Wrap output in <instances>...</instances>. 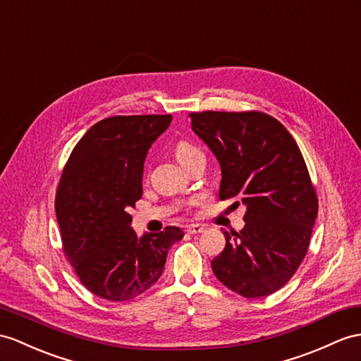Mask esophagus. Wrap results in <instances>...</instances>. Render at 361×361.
<instances>
[{
	"label": "esophagus",
	"instance_id": "1",
	"mask_svg": "<svg viewBox=\"0 0 361 361\" xmlns=\"http://www.w3.org/2000/svg\"><path fill=\"white\" fill-rule=\"evenodd\" d=\"M204 230H205L204 225H199V224H191V225L187 226V233L188 234H199V233H202Z\"/></svg>",
	"mask_w": 361,
	"mask_h": 361
}]
</instances>
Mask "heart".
<instances>
[{
  "label": "heart",
  "instance_id": "obj_1",
  "mask_svg": "<svg viewBox=\"0 0 361 361\" xmlns=\"http://www.w3.org/2000/svg\"><path fill=\"white\" fill-rule=\"evenodd\" d=\"M199 154H202L199 152V148L187 142V140H179V142L174 147V156L180 165L187 164L190 159H192V157H196Z\"/></svg>",
  "mask_w": 361,
  "mask_h": 361
}]
</instances>
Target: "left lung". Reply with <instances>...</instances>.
Returning a JSON list of instances; mask_svg holds the SVG:
<instances>
[{
	"mask_svg": "<svg viewBox=\"0 0 361 361\" xmlns=\"http://www.w3.org/2000/svg\"><path fill=\"white\" fill-rule=\"evenodd\" d=\"M190 118L221 164L219 197L247 208L243 230L224 231L225 248L211 262L214 276L248 298L276 293L303 262L319 211L300 148L262 111H202Z\"/></svg>",
	"mask_w": 361,
	"mask_h": 361,
	"instance_id": "1",
	"label": "left lung"
}]
</instances>
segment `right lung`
I'll return each instance as SVG.
<instances>
[{
  "instance_id": "add662e5",
  "label": "right lung",
  "mask_w": 361,
  "mask_h": 361,
  "mask_svg": "<svg viewBox=\"0 0 361 361\" xmlns=\"http://www.w3.org/2000/svg\"><path fill=\"white\" fill-rule=\"evenodd\" d=\"M171 114L111 116L75 145L58 183L55 209L64 254L81 283L111 302L130 300L162 276L183 231L166 226L137 237L130 208L142 197L144 162Z\"/></svg>"
}]
</instances>
